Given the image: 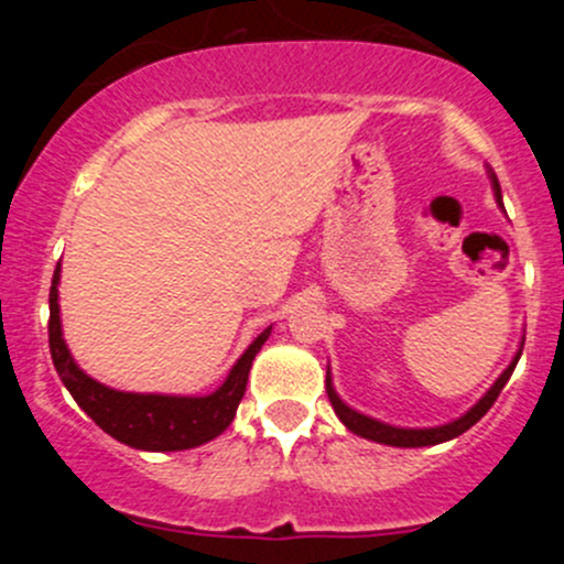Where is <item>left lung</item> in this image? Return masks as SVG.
<instances>
[{"label": "left lung", "mask_w": 564, "mask_h": 564, "mask_svg": "<svg viewBox=\"0 0 564 564\" xmlns=\"http://www.w3.org/2000/svg\"><path fill=\"white\" fill-rule=\"evenodd\" d=\"M488 180H491L494 198H497L499 209H505L502 187H499L497 174H494L491 169H488ZM521 349H524V338H521L519 351H516V355H513L510 366L505 368L502 373H499V379L491 384V388L482 392V398H477L475 406L466 409V412L460 414V417L451 420V423L434 425V429H401V425L382 423V420L368 417V414L357 412V409H351L349 403L340 401V395L333 388V373H329V368H327V379H324V384H327V398H329V403H333L335 414H338V420L346 425V429L351 431V434L362 436V440L379 442V445H390V447H431V445H442V442L456 440V436L464 434V431H469L471 425H475L477 420H480L482 414H486L488 409L494 406V401H497V398H499V392H502L505 384H508V379L513 377V368H516V362H519Z\"/></svg>", "instance_id": "8db88e82"}]
</instances>
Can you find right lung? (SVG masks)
<instances>
[{
	"label": "right lung",
	"instance_id": "right-lung-1",
	"mask_svg": "<svg viewBox=\"0 0 564 564\" xmlns=\"http://www.w3.org/2000/svg\"><path fill=\"white\" fill-rule=\"evenodd\" d=\"M59 275L62 267L56 264L54 281H51L48 294V346L51 360H54L56 373L62 384L70 390L78 406L122 445L135 447V451L150 453H172L191 451V447L204 445L224 434L235 420L237 406L246 395L248 373L253 366V357L270 338L272 327L259 333L253 344L240 355V360L231 366L229 377L224 379L218 390L209 395H166V392H124L113 390L108 384L89 377L78 368L62 338V318H59Z\"/></svg>",
	"mask_w": 564,
	"mask_h": 564
}]
</instances>
